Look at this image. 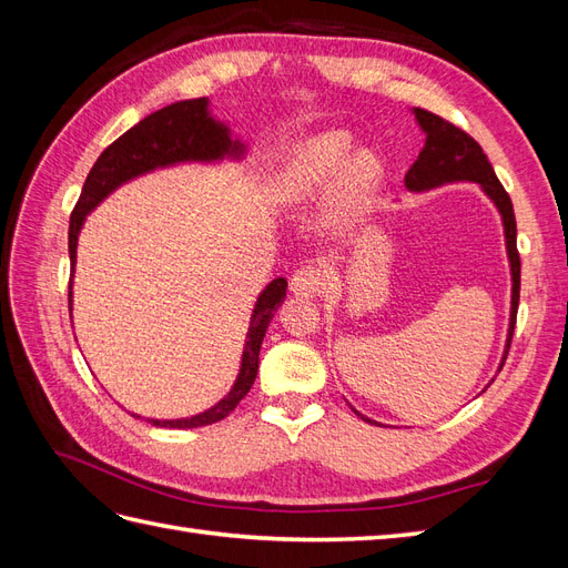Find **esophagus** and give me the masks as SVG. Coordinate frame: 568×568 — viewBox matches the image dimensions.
<instances>
[{
	"mask_svg": "<svg viewBox=\"0 0 568 568\" xmlns=\"http://www.w3.org/2000/svg\"><path fill=\"white\" fill-rule=\"evenodd\" d=\"M324 286V270L317 265H301L294 274H291V291L298 296L313 298L320 296Z\"/></svg>",
	"mask_w": 568,
	"mask_h": 568,
	"instance_id": "esophagus-1",
	"label": "esophagus"
}]
</instances>
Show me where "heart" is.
<instances>
[{"label": "heart", "mask_w": 568, "mask_h": 568, "mask_svg": "<svg viewBox=\"0 0 568 568\" xmlns=\"http://www.w3.org/2000/svg\"><path fill=\"white\" fill-rule=\"evenodd\" d=\"M351 136L346 132H326L294 151L282 170V186L288 196H311L329 186L351 156ZM379 180V165L372 156H357L346 175V184L336 203V217L351 220L365 209L372 189Z\"/></svg>", "instance_id": "1"}]
</instances>
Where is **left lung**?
<instances>
[{
  "label": "left lung",
  "mask_w": 568,
  "mask_h": 568,
  "mask_svg": "<svg viewBox=\"0 0 568 568\" xmlns=\"http://www.w3.org/2000/svg\"><path fill=\"white\" fill-rule=\"evenodd\" d=\"M415 118L419 128L426 134L424 149L419 151L417 161L412 163L405 175V186L409 192H426L448 182H476L484 186V192L493 199L497 211L503 215L505 225V239H507V255L511 265V315H509V336H507V351L503 357V365L507 359L514 324H517V311H519V291H521V261L517 251V220H514L511 199L505 192L503 182L497 180L495 170L488 161V156L480 149V144L471 134L464 132L462 128L453 125L450 120H445L426 109H415ZM500 365V369H503ZM357 417V409H353ZM365 422L374 424L372 419L363 417Z\"/></svg>",
  "instance_id": "1"
}]
</instances>
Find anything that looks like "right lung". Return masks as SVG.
<instances>
[{"mask_svg": "<svg viewBox=\"0 0 568 568\" xmlns=\"http://www.w3.org/2000/svg\"><path fill=\"white\" fill-rule=\"evenodd\" d=\"M244 146L232 142L230 130L225 125L215 123L209 113V99H186L170 104L156 113L146 115L125 134L104 149V153L92 165L88 180L82 184L80 199L71 213V227H68V253H71V270L75 267V246L78 234L88 215L99 201H104L115 186L123 182L149 173L153 168L173 165L182 161H217L222 156H242ZM71 284H68V307H71ZM286 296V280L277 277L265 291L257 296L255 311L248 326V341L242 357V372L236 376V384L230 390L227 398H222L215 407L201 412L196 417L189 419H170L159 422L149 419L153 426L165 428H196L209 426L220 419H225L230 412L242 403L244 395L251 390L255 374H257V353H261V343L265 336L267 324L277 311V305Z\"/></svg>", "mask_w": 568, "mask_h": 568, "instance_id": "right-lung-1", "label": "right lung"}]
</instances>
